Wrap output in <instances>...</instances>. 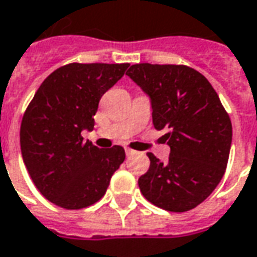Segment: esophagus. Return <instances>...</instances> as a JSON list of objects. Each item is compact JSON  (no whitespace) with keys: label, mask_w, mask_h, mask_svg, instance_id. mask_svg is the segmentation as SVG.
Listing matches in <instances>:
<instances>
[{"label":"esophagus","mask_w":257,"mask_h":257,"mask_svg":"<svg viewBox=\"0 0 257 257\" xmlns=\"http://www.w3.org/2000/svg\"><path fill=\"white\" fill-rule=\"evenodd\" d=\"M125 153H126V156H134L136 152H135V150H132V149H129V147H125Z\"/></svg>","instance_id":"34e87169"}]
</instances>
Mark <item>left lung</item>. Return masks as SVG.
Returning <instances> with one entry per match:
<instances>
[{
	"label": "left lung",
	"mask_w": 257,
	"mask_h": 257,
	"mask_svg": "<svg viewBox=\"0 0 257 257\" xmlns=\"http://www.w3.org/2000/svg\"><path fill=\"white\" fill-rule=\"evenodd\" d=\"M152 104L154 128L170 157L147 153L150 167L138 184L160 209L182 213L196 207L220 184L228 163L232 125L216 90L200 72L185 65L135 64L126 72Z\"/></svg>",
	"instance_id": "8db88e82"
}]
</instances>
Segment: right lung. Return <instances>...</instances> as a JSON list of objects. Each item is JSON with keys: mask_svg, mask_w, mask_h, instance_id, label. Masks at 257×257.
I'll return each mask as SVG.
<instances>
[{"mask_svg": "<svg viewBox=\"0 0 257 257\" xmlns=\"http://www.w3.org/2000/svg\"><path fill=\"white\" fill-rule=\"evenodd\" d=\"M129 64H68L41 83L21 125L23 163L36 188L51 203L78 210L104 196L125 160L121 146L98 149L85 142L98 101Z\"/></svg>", "mask_w": 257, "mask_h": 257, "instance_id": "1", "label": "right lung"}]
</instances>
